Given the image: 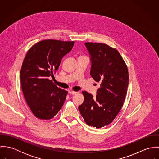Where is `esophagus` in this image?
Masks as SVG:
<instances>
[{
    "instance_id": "34e87169",
    "label": "esophagus",
    "mask_w": 159,
    "mask_h": 159,
    "mask_svg": "<svg viewBox=\"0 0 159 159\" xmlns=\"http://www.w3.org/2000/svg\"><path fill=\"white\" fill-rule=\"evenodd\" d=\"M69 93H70V94H71V95H75V94H76V93H78V92H76V91H70L69 92Z\"/></svg>"
}]
</instances>
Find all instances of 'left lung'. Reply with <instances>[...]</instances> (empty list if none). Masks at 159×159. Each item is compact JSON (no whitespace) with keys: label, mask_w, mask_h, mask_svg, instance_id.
I'll return each instance as SVG.
<instances>
[{"label":"left lung","mask_w":159,"mask_h":159,"mask_svg":"<svg viewBox=\"0 0 159 159\" xmlns=\"http://www.w3.org/2000/svg\"><path fill=\"white\" fill-rule=\"evenodd\" d=\"M91 57V76L100 83L97 95L83 91L78 107L86 123L96 128L108 125L121 110L129 85L127 66L119 51L102 43H85Z\"/></svg>","instance_id":"1"}]
</instances>
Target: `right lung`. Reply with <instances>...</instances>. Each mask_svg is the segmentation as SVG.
Instances as JSON below:
<instances>
[{"instance_id":"right-lung-1","label":"right lung","mask_w":159,"mask_h":159,"mask_svg":"<svg viewBox=\"0 0 159 159\" xmlns=\"http://www.w3.org/2000/svg\"><path fill=\"white\" fill-rule=\"evenodd\" d=\"M74 43L42 40L32 46L24 57L20 72L22 91L31 111L40 119H52L64 105L68 92L58 88L49 78L54 76Z\"/></svg>"}]
</instances>
